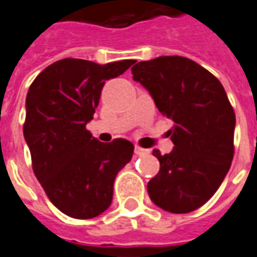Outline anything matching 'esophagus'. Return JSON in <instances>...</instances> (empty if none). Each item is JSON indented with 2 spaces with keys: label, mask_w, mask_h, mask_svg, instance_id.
<instances>
[{
  "label": "esophagus",
  "mask_w": 257,
  "mask_h": 257,
  "mask_svg": "<svg viewBox=\"0 0 257 257\" xmlns=\"http://www.w3.org/2000/svg\"><path fill=\"white\" fill-rule=\"evenodd\" d=\"M149 153V150L146 149H142L141 146H136V154L137 156H144V154Z\"/></svg>",
  "instance_id": "esophagus-1"
}]
</instances>
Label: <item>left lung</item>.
Wrapping results in <instances>:
<instances>
[{"label":"left lung","instance_id":"8db88e82","mask_svg":"<svg viewBox=\"0 0 257 257\" xmlns=\"http://www.w3.org/2000/svg\"><path fill=\"white\" fill-rule=\"evenodd\" d=\"M133 78L149 90L158 111L175 121V148L154 149L160 171L148 183L154 204L173 214L199 209L215 194L234 154L236 115L222 84L188 58L172 55L138 62Z\"/></svg>","mask_w":257,"mask_h":257}]
</instances>
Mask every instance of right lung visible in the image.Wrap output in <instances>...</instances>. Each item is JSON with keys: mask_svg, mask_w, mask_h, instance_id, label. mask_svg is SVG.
<instances>
[{"mask_svg": "<svg viewBox=\"0 0 257 257\" xmlns=\"http://www.w3.org/2000/svg\"><path fill=\"white\" fill-rule=\"evenodd\" d=\"M134 63L65 58L46 67L28 89L23 131L32 169L51 203L69 217L89 219L104 213L117 172L133 157L130 141L103 144L86 123L93 119L105 81Z\"/></svg>", "mask_w": 257, "mask_h": 257, "instance_id": "1", "label": "right lung"}]
</instances>
